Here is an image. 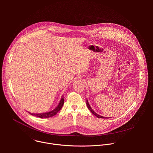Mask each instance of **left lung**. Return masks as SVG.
I'll return each instance as SVG.
<instances>
[{
  "mask_svg": "<svg viewBox=\"0 0 153 153\" xmlns=\"http://www.w3.org/2000/svg\"><path fill=\"white\" fill-rule=\"evenodd\" d=\"M86 105H87V106H88V109H89V110L94 115V116H96V117H97L98 118H102V119H106V117H103V116H100V115H99V114H97V113H96L93 110H92V108H91V106H90V104H89V103H88V100H86Z\"/></svg>",
  "mask_w": 153,
  "mask_h": 153,
  "instance_id": "8db88e82",
  "label": "left lung"
}]
</instances>
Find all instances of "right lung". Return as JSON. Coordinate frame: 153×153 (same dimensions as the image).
<instances>
[{"label": "right lung", "instance_id": "obj_1", "mask_svg": "<svg viewBox=\"0 0 153 153\" xmlns=\"http://www.w3.org/2000/svg\"><path fill=\"white\" fill-rule=\"evenodd\" d=\"M63 103H64V99L63 97H62L58 106L54 109V110H53V111H51L50 112H48L46 113H41V114H34V113H29L31 115H33V116H37L38 117H40V118L51 117L55 116L61 110V108L63 106Z\"/></svg>", "mask_w": 153, "mask_h": 153}]
</instances>
